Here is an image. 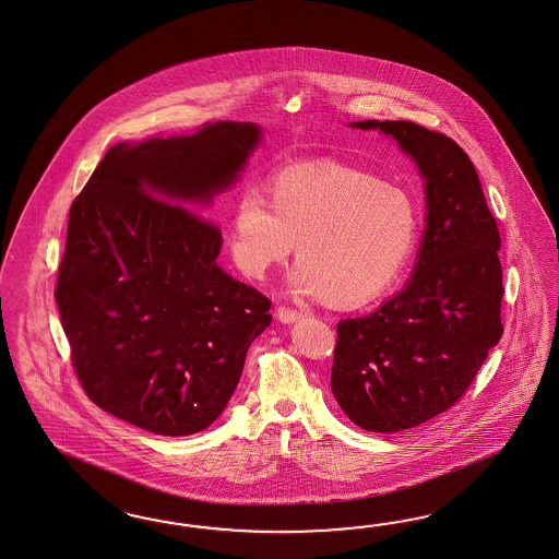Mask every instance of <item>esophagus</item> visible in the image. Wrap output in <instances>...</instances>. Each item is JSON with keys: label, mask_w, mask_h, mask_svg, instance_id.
I'll return each instance as SVG.
<instances>
[{"label": "esophagus", "mask_w": 559, "mask_h": 559, "mask_svg": "<svg viewBox=\"0 0 559 559\" xmlns=\"http://www.w3.org/2000/svg\"><path fill=\"white\" fill-rule=\"evenodd\" d=\"M306 314L304 310H296V308H289V306H280L277 308V318L282 320V322H296V320H300L301 316Z\"/></svg>", "instance_id": "1"}]
</instances>
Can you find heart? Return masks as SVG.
Here are the masks:
<instances>
[{
    "mask_svg": "<svg viewBox=\"0 0 559 559\" xmlns=\"http://www.w3.org/2000/svg\"><path fill=\"white\" fill-rule=\"evenodd\" d=\"M417 237L419 211L401 188L346 166H296L273 176L267 197L241 190L230 253L245 273L263 277L298 243L292 289L358 304L395 282Z\"/></svg>",
    "mask_w": 559,
    "mask_h": 559,
    "instance_id": "obj_1",
    "label": "heart"
}]
</instances>
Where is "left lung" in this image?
Returning <instances> with one entry per match:
<instances>
[{
  "mask_svg": "<svg viewBox=\"0 0 559 559\" xmlns=\"http://www.w3.org/2000/svg\"><path fill=\"white\" fill-rule=\"evenodd\" d=\"M400 142L426 178V233L414 277L367 316L336 326L332 393L358 428H415L459 403L501 341V233L473 159L414 121H357Z\"/></svg>",
  "mask_w": 559,
  "mask_h": 559,
  "instance_id": "8db88e82",
  "label": "left lung"
}]
</instances>
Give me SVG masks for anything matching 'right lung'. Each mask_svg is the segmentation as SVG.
Wrapping results in <instances>:
<instances>
[{
    "instance_id": "obj_1",
    "label": "right lung",
    "mask_w": 559,
    "mask_h": 559,
    "mask_svg": "<svg viewBox=\"0 0 559 559\" xmlns=\"http://www.w3.org/2000/svg\"><path fill=\"white\" fill-rule=\"evenodd\" d=\"M253 123L117 144L72 201L55 298L76 379L100 409L159 436L227 407L272 301L216 265L202 211L255 150Z\"/></svg>"
}]
</instances>
